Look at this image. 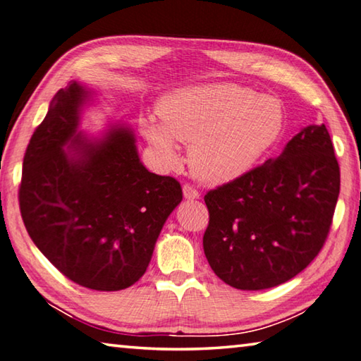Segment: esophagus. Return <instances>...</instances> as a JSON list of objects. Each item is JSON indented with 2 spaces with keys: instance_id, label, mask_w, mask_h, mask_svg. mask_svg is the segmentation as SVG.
Instances as JSON below:
<instances>
[{
  "instance_id": "esophagus-1",
  "label": "esophagus",
  "mask_w": 361,
  "mask_h": 361,
  "mask_svg": "<svg viewBox=\"0 0 361 361\" xmlns=\"http://www.w3.org/2000/svg\"><path fill=\"white\" fill-rule=\"evenodd\" d=\"M183 195H185V199L194 200V199H199V191L191 185H185L183 186Z\"/></svg>"
}]
</instances>
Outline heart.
Segmentation results:
<instances>
[{
	"mask_svg": "<svg viewBox=\"0 0 361 361\" xmlns=\"http://www.w3.org/2000/svg\"><path fill=\"white\" fill-rule=\"evenodd\" d=\"M161 123L142 121V133L164 166L180 161L176 142L189 145L192 173L224 185L247 173L270 152L284 129L276 97L237 83H208L176 91L161 102Z\"/></svg>",
	"mask_w": 361,
	"mask_h": 361,
	"instance_id": "1",
	"label": "heart"
}]
</instances>
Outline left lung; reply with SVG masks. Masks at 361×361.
Segmentation results:
<instances>
[{
  "instance_id": "obj_1",
  "label": "left lung",
  "mask_w": 361,
  "mask_h": 361,
  "mask_svg": "<svg viewBox=\"0 0 361 361\" xmlns=\"http://www.w3.org/2000/svg\"><path fill=\"white\" fill-rule=\"evenodd\" d=\"M339 166L325 124L307 126L240 178L208 191L203 251L216 276L262 290L297 276L329 237Z\"/></svg>"
}]
</instances>
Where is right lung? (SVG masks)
Returning a JSON list of instances; mask_svg holds the SVG:
<instances>
[{
    "mask_svg": "<svg viewBox=\"0 0 361 361\" xmlns=\"http://www.w3.org/2000/svg\"><path fill=\"white\" fill-rule=\"evenodd\" d=\"M87 97L77 82L55 94L26 147L18 203L31 240L58 271L88 289L123 290L147 271L183 191L143 167L129 128L96 142L77 133Z\"/></svg>",
    "mask_w": 361,
    "mask_h": 361,
    "instance_id": "right-lung-1",
    "label": "right lung"
}]
</instances>
